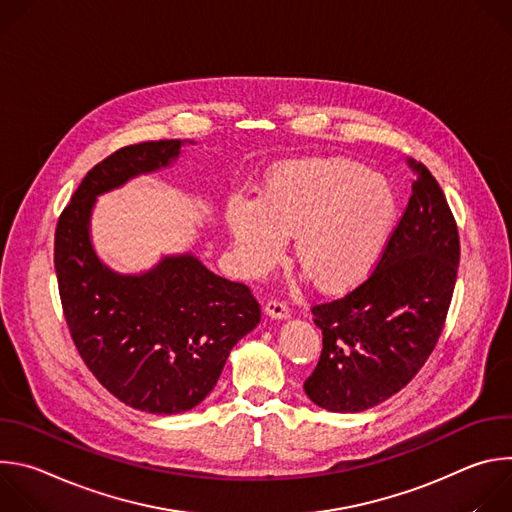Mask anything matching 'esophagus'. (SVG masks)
<instances>
[{
    "instance_id": "34e87169",
    "label": "esophagus",
    "mask_w": 512,
    "mask_h": 512,
    "mask_svg": "<svg viewBox=\"0 0 512 512\" xmlns=\"http://www.w3.org/2000/svg\"><path fill=\"white\" fill-rule=\"evenodd\" d=\"M263 312H265V316H269V318H273V320H287V318L291 316L289 310H287V306H285L283 302H277V300L267 302L265 308H263Z\"/></svg>"
}]
</instances>
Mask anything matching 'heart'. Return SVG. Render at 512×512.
<instances>
[{
  "label": "heart",
  "instance_id": "b5f03b06",
  "mask_svg": "<svg viewBox=\"0 0 512 512\" xmlns=\"http://www.w3.org/2000/svg\"><path fill=\"white\" fill-rule=\"evenodd\" d=\"M401 202L395 186L348 158H304L271 168L259 196L235 194L225 223L239 269L259 277L294 239V263L326 294H348L383 261Z\"/></svg>",
  "mask_w": 512,
  "mask_h": 512
}]
</instances>
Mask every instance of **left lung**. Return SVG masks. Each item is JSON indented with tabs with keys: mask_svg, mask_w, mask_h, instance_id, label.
<instances>
[{
	"mask_svg": "<svg viewBox=\"0 0 512 512\" xmlns=\"http://www.w3.org/2000/svg\"><path fill=\"white\" fill-rule=\"evenodd\" d=\"M415 174L411 198L375 273L348 296L312 308L322 354L304 383L322 409L358 413L399 393L423 367L452 302L460 239L431 172Z\"/></svg>",
	"mask_w": 512,
	"mask_h": 512,
	"instance_id": "1",
	"label": "left lung"
}]
</instances>
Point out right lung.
Listing matches in <instances>:
<instances>
[{
	"label": "right lung",
	"instance_id": "right-lung-1",
	"mask_svg": "<svg viewBox=\"0 0 512 512\" xmlns=\"http://www.w3.org/2000/svg\"><path fill=\"white\" fill-rule=\"evenodd\" d=\"M184 145L194 141H145L111 154L72 194L54 237L62 310L81 358L121 403L154 415L202 403L233 346L261 320L247 285L214 275L190 251L141 273H119L97 255V196L170 168Z\"/></svg>",
	"mask_w": 512,
	"mask_h": 512
}]
</instances>
